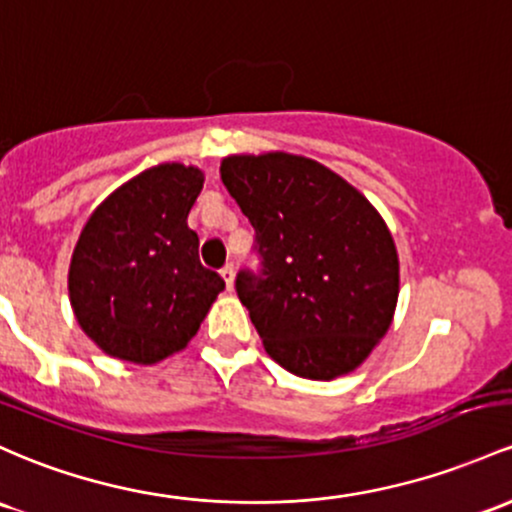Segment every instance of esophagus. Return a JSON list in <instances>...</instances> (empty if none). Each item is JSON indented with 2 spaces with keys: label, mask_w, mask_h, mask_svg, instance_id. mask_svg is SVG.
Segmentation results:
<instances>
[{
  "label": "esophagus",
  "mask_w": 512,
  "mask_h": 512,
  "mask_svg": "<svg viewBox=\"0 0 512 512\" xmlns=\"http://www.w3.org/2000/svg\"><path fill=\"white\" fill-rule=\"evenodd\" d=\"M221 277L226 279V286H228V291H233V277H235V267L230 265V262H228L226 267L221 269Z\"/></svg>",
  "instance_id": "34e87169"
}]
</instances>
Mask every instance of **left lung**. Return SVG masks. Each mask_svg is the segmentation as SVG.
<instances>
[{
  "mask_svg": "<svg viewBox=\"0 0 512 512\" xmlns=\"http://www.w3.org/2000/svg\"><path fill=\"white\" fill-rule=\"evenodd\" d=\"M221 179L255 228L260 267L235 291L286 372L330 381L359 367L389 330L398 255L384 218L316 160L233 155Z\"/></svg>",
  "mask_w": 512,
  "mask_h": 512,
  "instance_id": "8db88e82",
  "label": "left lung"
}]
</instances>
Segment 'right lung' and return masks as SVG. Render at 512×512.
<instances>
[{"mask_svg": "<svg viewBox=\"0 0 512 512\" xmlns=\"http://www.w3.org/2000/svg\"><path fill=\"white\" fill-rule=\"evenodd\" d=\"M204 174L157 165L116 189L89 216L70 265L77 323L106 355L155 364L187 347L226 289L199 262L187 226Z\"/></svg>", "mask_w": 512, "mask_h": 512, "instance_id": "add662e5", "label": "right lung"}]
</instances>
